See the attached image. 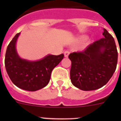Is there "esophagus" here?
Wrapping results in <instances>:
<instances>
[{"instance_id": "34e87169", "label": "esophagus", "mask_w": 121, "mask_h": 121, "mask_svg": "<svg viewBox=\"0 0 121 121\" xmlns=\"http://www.w3.org/2000/svg\"><path fill=\"white\" fill-rule=\"evenodd\" d=\"M69 54H70V52L68 51H66L64 52V56H65V57H67L68 56V55H69Z\"/></svg>"}]
</instances>
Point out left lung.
<instances>
[{
	"instance_id": "obj_1",
	"label": "left lung",
	"mask_w": 121,
	"mask_h": 121,
	"mask_svg": "<svg viewBox=\"0 0 121 121\" xmlns=\"http://www.w3.org/2000/svg\"><path fill=\"white\" fill-rule=\"evenodd\" d=\"M104 38L95 41L82 52L68 56L71 61L70 79L74 86L84 91L98 89L115 73L117 51L113 36L104 28Z\"/></svg>"
}]
</instances>
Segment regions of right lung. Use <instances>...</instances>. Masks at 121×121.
I'll return each instance as SVG.
<instances>
[{
    "mask_svg": "<svg viewBox=\"0 0 121 121\" xmlns=\"http://www.w3.org/2000/svg\"><path fill=\"white\" fill-rule=\"evenodd\" d=\"M20 34H16L8 45L5 54V68L16 86L24 90L35 91L48 84L51 72L63 59L64 55L48 54L36 61L22 59L16 48Z\"/></svg>",
    "mask_w": 121,
    "mask_h": 121,
    "instance_id": "1",
    "label": "right lung"
}]
</instances>
